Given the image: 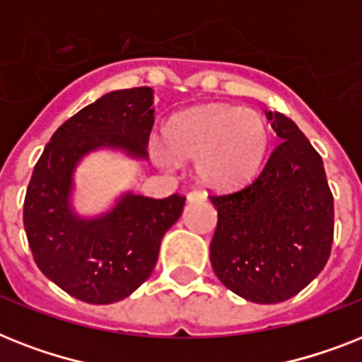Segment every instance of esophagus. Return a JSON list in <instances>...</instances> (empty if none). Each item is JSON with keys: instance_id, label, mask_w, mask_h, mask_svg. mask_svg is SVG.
Wrapping results in <instances>:
<instances>
[{"instance_id": "34e87169", "label": "esophagus", "mask_w": 362, "mask_h": 362, "mask_svg": "<svg viewBox=\"0 0 362 362\" xmlns=\"http://www.w3.org/2000/svg\"><path fill=\"white\" fill-rule=\"evenodd\" d=\"M187 199H189L190 204H192V202H204L205 194L204 192H199V190H192V192H189V194H187Z\"/></svg>"}]
</instances>
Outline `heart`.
I'll return each mask as SVG.
<instances>
[{"label":"heart","mask_w":362,"mask_h":362,"mask_svg":"<svg viewBox=\"0 0 362 362\" xmlns=\"http://www.w3.org/2000/svg\"><path fill=\"white\" fill-rule=\"evenodd\" d=\"M153 144L158 164L175 158L194 163L196 175L213 190H235L248 185L263 166L271 131L256 110L231 104H204L175 115Z\"/></svg>","instance_id":"heart-1"}]
</instances>
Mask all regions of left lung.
<instances>
[{
    "label": "left lung",
    "instance_id": "8db88e82",
    "mask_svg": "<svg viewBox=\"0 0 362 362\" xmlns=\"http://www.w3.org/2000/svg\"><path fill=\"white\" fill-rule=\"evenodd\" d=\"M267 119L280 144L258 179L211 196L218 213L209 256L228 290L258 305L297 296L331 254L334 205L322 157L299 127L279 112Z\"/></svg>",
    "mask_w": 362,
    "mask_h": 362
}]
</instances>
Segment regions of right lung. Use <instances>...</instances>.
<instances>
[{"label":"right lung","instance_id":"obj_1","mask_svg":"<svg viewBox=\"0 0 362 362\" xmlns=\"http://www.w3.org/2000/svg\"><path fill=\"white\" fill-rule=\"evenodd\" d=\"M151 88L117 89L66 119L35 164L24 202V228L37 267L74 299L110 305L151 276L164 233L179 221L185 198L121 192L108 209L80 215L74 173L97 151L147 160L155 123Z\"/></svg>","mask_w":362,"mask_h":362}]
</instances>
